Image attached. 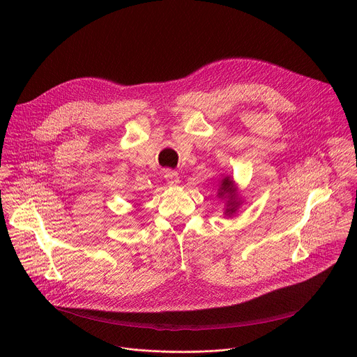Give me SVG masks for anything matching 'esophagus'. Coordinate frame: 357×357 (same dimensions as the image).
I'll return each mask as SVG.
<instances>
[{
    "label": "esophagus",
    "instance_id": "obj_1",
    "mask_svg": "<svg viewBox=\"0 0 357 357\" xmlns=\"http://www.w3.org/2000/svg\"><path fill=\"white\" fill-rule=\"evenodd\" d=\"M165 181L169 186H176L179 183V176H178V172L175 171H165Z\"/></svg>",
    "mask_w": 357,
    "mask_h": 357
}]
</instances>
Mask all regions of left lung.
Returning a JSON list of instances; mask_svg holds the SVG:
<instances>
[{
  "mask_svg": "<svg viewBox=\"0 0 357 357\" xmlns=\"http://www.w3.org/2000/svg\"><path fill=\"white\" fill-rule=\"evenodd\" d=\"M238 189L234 179L230 175H222L218 189V197L225 202V215L231 218L241 206V199L238 197Z\"/></svg>",
  "mask_w": 357,
  "mask_h": 357,
  "instance_id": "1",
  "label": "left lung"
}]
</instances>
